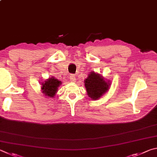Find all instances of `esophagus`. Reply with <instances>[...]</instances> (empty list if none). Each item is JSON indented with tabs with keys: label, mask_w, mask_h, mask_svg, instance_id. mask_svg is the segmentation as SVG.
Masks as SVG:
<instances>
[{
	"label": "esophagus",
	"mask_w": 157,
	"mask_h": 157,
	"mask_svg": "<svg viewBox=\"0 0 157 157\" xmlns=\"http://www.w3.org/2000/svg\"><path fill=\"white\" fill-rule=\"evenodd\" d=\"M70 78L71 82H75V81H76V77L74 75H71Z\"/></svg>",
	"instance_id": "34e87169"
}]
</instances>
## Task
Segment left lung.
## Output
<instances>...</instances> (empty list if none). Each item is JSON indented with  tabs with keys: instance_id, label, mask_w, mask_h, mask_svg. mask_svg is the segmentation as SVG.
<instances>
[{
	"instance_id": "obj_1",
	"label": "left lung",
	"mask_w": 157,
	"mask_h": 157,
	"mask_svg": "<svg viewBox=\"0 0 157 157\" xmlns=\"http://www.w3.org/2000/svg\"><path fill=\"white\" fill-rule=\"evenodd\" d=\"M84 83L87 95L94 100L98 99L103 94H105L110 86L109 81L107 82L102 76L94 71L88 74Z\"/></svg>"
}]
</instances>
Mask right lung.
I'll return each instance as SVG.
<instances>
[{
    "label": "right lung",
    "instance_id": "1",
    "mask_svg": "<svg viewBox=\"0 0 157 157\" xmlns=\"http://www.w3.org/2000/svg\"><path fill=\"white\" fill-rule=\"evenodd\" d=\"M62 82L55 78L54 77H51L47 79L42 83V92H43L44 95L48 98H54L56 92L58 91V87L61 85Z\"/></svg>",
    "mask_w": 157,
    "mask_h": 157
}]
</instances>
